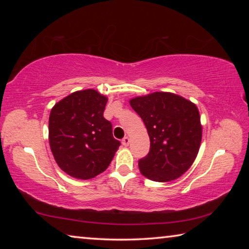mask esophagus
Here are the masks:
<instances>
[{
  "instance_id": "1",
  "label": "esophagus",
  "mask_w": 249,
  "mask_h": 249,
  "mask_svg": "<svg viewBox=\"0 0 249 249\" xmlns=\"http://www.w3.org/2000/svg\"><path fill=\"white\" fill-rule=\"evenodd\" d=\"M122 144H123V146H128L129 145V138L127 136H125L123 140H122Z\"/></svg>"
}]
</instances>
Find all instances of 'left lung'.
<instances>
[{"label": "left lung", "mask_w": 249, "mask_h": 249, "mask_svg": "<svg viewBox=\"0 0 249 249\" xmlns=\"http://www.w3.org/2000/svg\"><path fill=\"white\" fill-rule=\"evenodd\" d=\"M130 107L142 117L150 140V149L140 159L142 175L157 182L178 179L199 153L202 125L196 105L170 92L136 96Z\"/></svg>", "instance_id": "1"}]
</instances>
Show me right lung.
Instances as JSON below:
<instances>
[{"label":"right lung","instance_id":"add662e5","mask_svg":"<svg viewBox=\"0 0 249 249\" xmlns=\"http://www.w3.org/2000/svg\"><path fill=\"white\" fill-rule=\"evenodd\" d=\"M107 96L77 91L59 101L49 115V145L57 165L73 178L88 180L107 169L121 142L104 119Z\"/></svg>","mask_w":249,"mask_h":249}]
</instances>
